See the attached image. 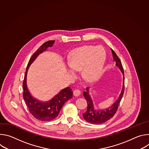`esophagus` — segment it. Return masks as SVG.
I'll return each mask as SVG.
<instances>
[{
  "mask_svg": "<svg viewBox=\"0 0 149 149\" xmlns=\"http://www.w3.org/2000/svg\"><path fill=\"white\" fill-rule=\"evenodd\" d=\"M73 94L75 96H79L80 94H81V91L79 90H75L73 91Z\"/></svg>",
  "mask_w": 149,
  "mask_h": 149,
  "instance_id": "1",
  "label": "esophagus"
}]
</instances>
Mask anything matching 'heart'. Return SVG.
Masks as SVG:
<instances>
[{
  "mask_svg": "<svg viewBox=\"0 0 149 149\" xmlns=\"http://www.w3.org/2000/svg\"><path fill=\"white\" fill-rule=\"evenodd\" d=\"M106 59V53L102 47L86 45L72 50L69 55V66L75 71L82 70V76L88 81L98 79Z\"/></svg>",
  "mask_w": 149,
  "mask_h": 149,
  "instance_id": "obj_1",
  "label": "heart"
}]
</instances>
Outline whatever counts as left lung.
<instances>
[{
	"label": "left lung",
	"mask_w": 149,
	"mask_h": 149,
	"mask_svg": "<svg viewBox=\"0 0 149 149\" xmlns=\"http://www.w3.org/2000/svg\"><path fill=\"white\" fill-rule=\"evenodd\" d=\"M111 52L113 54V56L114 60L116 61V65L118 68L121 70L123 75V88L118 98V100L108 109H106L105 110H97L94 109L93 102L92 98H91L89 94V88L87 87L86 88L87 91H84L83 95L85 98L86 99L88 106H87V110L86 112L82 114L84 119L87 121V122L91 123V124H102L109 120L111 119L116 114V111H117L119 104L121 100V98L124 94V70L123 68V65L121 62L120 58L118 57L116 52L112 49Z\"/></svg>",
	"instance_id": "left-lung-1"
}]
</instances>
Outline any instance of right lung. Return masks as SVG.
Listing matches in <instances>:
<instances>
[{
	"label": "right lung",
	"instance_id": "obj_1",
	"mask_svg": "<svg viewBox=\"0 0 149 149\" xmlns=\"http://www.w3.org/2000/svg\"><path fill=\"white\" fill-rule=\"evenodd\" d=\"M55 40H48L42 44L30 58L26 67L23 81V97L30 113L37 120L40 121H50L55 118L59 114L62 106L66 101L72 97V91L70 87L62 90L54 98L47 102H41L33 98L26 86L27 71L31 63L37 56L48 47L53 46Z\"/></svg>",
	"mask_w": 149,
	"mask_h": 149
}]
</instances>
